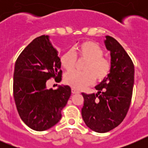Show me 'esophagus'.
I'll return each mask as SVG.
<instances>
[{
	"mask_svg": "<svg viewBox=\"0 0 148 148\" xmlns=\"http://www.w3.org/2000/svg\"><path fill=\"white\" fill-rule=\"evenodd\" d=\"M72 92H73V94H76V93H79V91H78V90H76L74 88H72Z\"/></svg>",
	"mask_w": 148,
	"mask_h": 148,
	"instance_id": "34e87169",
	"label": "esophagus"
}]
</instances>
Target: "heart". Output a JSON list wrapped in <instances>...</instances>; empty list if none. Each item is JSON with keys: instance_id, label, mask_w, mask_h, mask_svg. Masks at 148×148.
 <instances>
[{"instance_id": "obj_1", "label": "heart", "mask_w": 148, "mask_h": 148, "mask_svg": "<svg viewBox=\"0 0 148 148\" xmlns=\"http://www.w3.org/2000/svg\"><path fill=\"white\" fill-rule=\"evenodd\" d=\"M104 51L98 44L85 41L73 50L65 52L61 57V64L66 70H73L76 62V56L85 58L83 70L84 71H70L64 76L66 84L76 90H83L92 84L95 80L105 79L111 70V63L103 56Z\"/></svg>"}]
</instances>
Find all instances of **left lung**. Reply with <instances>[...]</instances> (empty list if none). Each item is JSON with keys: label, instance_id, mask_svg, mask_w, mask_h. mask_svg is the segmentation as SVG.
<instances>
[{"label": "left lung", "instance_id": "8db88e82", "mask_svg": "<svg viewBox=\"0 0 148 148\" xmlns=\"http://www.w3.org/2000/svg\"><path fill=\"white\" fill-rule=\"evenodd\" d=\"M104 44L110 53L109 75L95 86L96 94L82 92L84 121L97 133H106L119 125L131 102L134 84V65L122 46L113 37L106 36Z\"/></svg>", "mask_w": 148, "mask_h": 148}]
</instances>
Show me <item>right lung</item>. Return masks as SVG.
Masks as SVG:
<instances>
[{
  "instance_id": "add662e5",
  "label": "right lung",
  "mask_w": 148,
  "mask_h": 148,
  "mask_svg": "<svg viewBox=\"0 0 148 148\" xmlns=\"http://www.w3.org/2000/svg\"><path fill=\"white\" fill-rule=\"evenodd\" d=\"M61 59L48 35L34 39L18 56L13 75V95L21 119L32 130H47L61 119L71 88L63 85L48 90L46 84L51 78L61 82Z\"/></svg>"
}]
</instances>
